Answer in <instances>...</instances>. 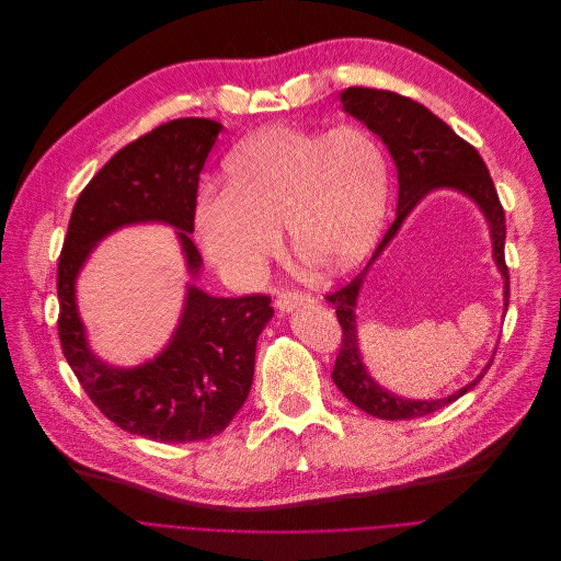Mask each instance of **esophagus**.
<instances>
[{
	"mask_svg": "<svg viewBox=\"0 0 561 561\" xmlns=\"http://www.w3.org/2000/svg\"><path fill=\"white\" fill-rule=\"evenodd\" d=\"M307 302H311V296L302 294V291H294V289H283L276 296V307L280 311H289V309H294L298 305H307Z\"/></svg>",
	"mask_w": 561,
	"mask_h": 561,
	"instance_id": "34e87169",
	"label": "esophagus"
}]
</instances>
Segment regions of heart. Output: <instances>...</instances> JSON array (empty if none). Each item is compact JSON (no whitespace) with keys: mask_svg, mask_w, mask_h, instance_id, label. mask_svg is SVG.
Returning <instances> with one entry per match:
<instances>
[{"mask_svg":"<svg viewBox=\"0 0 561 561\" xmlns=\"http://www.w3.org/2000/svg\"><path fill=\"white\" fill-rule=\"evenodd\" d=\"M222 190L196 201V237L230 278L252 280L280 250L322 272L358 265L378 239L387 209L389 165L378 139L358 126L311 133L267 128L222 165Z\"/></svg>","mask_w":561,"mask_h":561,"instance_id":"b5f03b06","label":"heart"}]
</instances>
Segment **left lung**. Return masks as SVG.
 Listing matches in <instances>:
<instances>
[{
	"instance_id": "8db88e82",
	"label": "left lung",
	"mask_w": 561,
	"mask_h": 561,
	"mask_svg": "<svg viewBox=\"0 0 561 561\" xmlns=\"http://www.w3.org/2000/svg\"><path fill=\"white\" fill-rule=\"evenodd\" d=\"M343 105L360 119L371 133H376L385 146L389 148L396 168H398V216L374 252L369 265L356 274L347 285L327 294V300L335 307V318L343 327V341L331 378L358 409L380 420H411L420 415H428L446 404L456 402L460 396L471 391L486 374V367L473 382L462 387L449 398L439 400H402L382 387H378L367 369L360 363L358 339H356V298L367 276V270L376 261V256L385 250V245L393 239L398 228L413 205L433 187H456L469 194L484 211L491 237H493V256L497 267L506 280L504 298L508 307L511 285H508V267L504 259V241H506V218L504 207L500 203L497 190L489 174L486 163L478 154V150L458 137L442 119H437L431 110L422 103L402 96L391 90H374V88H347L343 92Z\"/></svg>"
}]
</instances>
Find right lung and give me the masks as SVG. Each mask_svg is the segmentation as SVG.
<instances>
[{
	"label": "right lung",
	"instance_id": "add662e5",
	"mask_svg": "<svg viewBox=\"0 0 561 561\" xmlns=\"http://www.w3.org/2000/svg\"><path fill=\"white\" fill-rule=\"evenodd\" d=\"M220 124L185 117L161 124L112 157L81 190L59 265L57 331L61 352L94 407L128 433L157 442H194L226 431L254 380L256 341L274 316L272 296L214 298L190 287L185 311L165 352L135 369L99 363L83 339L75 278L85 256L128 222L174 226L192 274L201 254L194 232L198 174Z\"/></svg>",
	"mask_w": 561,
	"mask_h": 561
}]
</instances>
